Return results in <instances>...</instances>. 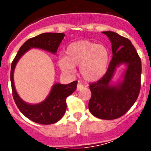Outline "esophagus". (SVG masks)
<instances>
[{
  "instance_id": "34e87169",
  "label": "esophagus",
  "mask_w": 151,
  "mask_h": 151,
  "mask_svg": "<svg viewBox=\"0 0 151 151\" xmlns=\"http://www.w3.org/2000/svg\"><path fill=\"white\" fill-rule=\"evenodd\" d=\"M83 88H84V86L83 85H81V84H78V85H77V91L81 90V89H82Z\"/></svg>"
}]
</instances>
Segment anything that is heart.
<instances>
[{
  "label": "heart",
  "instance_id": "obj_1",
  "mask_svg": "<svg viewBox=\"0 0 151 151\" xmlns=\"http://www.w3.org/2000/svg\"><path fill=\"white\" fill-rule=\"evenodd\" d=\"M109 59L110 54L106 47L88 40H81L66 47V57H60L58 65L67 74H72L75 66H79L81 77L88 82H94L105 74Z\"/></svg>",
  "mask_w": 151,
  "mask_h": 151
}]
</instances>
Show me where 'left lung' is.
<instances>
[{"label": "left lung", "instance_id": "1", "mask_svg": "<svg viewBox=\"0 0 151 151\" xmlns=\"http://www.w3.org/2000/svg\"><path fill=\"white\" fill-rule=\"evenodd\" d=\"M112 44L113 58L104 76L89 86L91 97L88 103L91 113L101 119L119 118L130 109L141 89V61L130 40L113 32H102ZM125 63L128 67L122 83L111 86L115 68Z\"/></svg>", "mask_w": 151, "mask_h": 151}]
</instances>
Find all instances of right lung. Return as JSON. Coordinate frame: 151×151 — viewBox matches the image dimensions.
Instances as JSON below:
<instances>
[{
    "label": "right lung",
    "instance_id": "1",
    "mask_svg": "<svg viewBox=\"0 0 151 151\" xmlns=\"http://www.w3.org/2000/svg\"><path fill=\"white\" fill-rule=\"evenodd\" d=\"M64 36L63 33L47 32L29 38L21 46L12 62L10 81L13 100L21 113L36 123L50 125L58 122L66 112V98L76 91L78 82L74 81L67 85L55 84L45 101L38 104H29L19 97L14 87L13 72L16 64L27 50L32 47H38L55 54Z\"/></svg>",
    "mask_w": 151,
    "mask_h": 151
}]
</instances>
